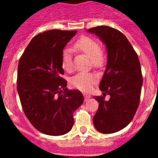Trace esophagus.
I'll return each mask as SVG.
<instances>
[{"instance_id": "obj_1", "label": "esophagus", "mask_w": 158, "mask_h": 158, "mask_svg": "<svg viewBox=\"0 0 158 158\" xmlns=\"http://www.w3.org/2000/svg\"><path fill=\"white\" fill-rule=\"evenodd\" d=\"M84 97H85V101H87L91 96L89 95H88V94H85V95H84Z\"/></svg>"}]
</instances>
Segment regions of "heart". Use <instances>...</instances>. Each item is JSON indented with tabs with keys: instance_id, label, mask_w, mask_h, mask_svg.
<instances>
[{
	"instance_id": "heart-1",
	"label": "heart",
	"mask_w": 158,
	"mask_h": 158,
	"mask_svg": "<svg viewBox=\"0 0 158 158\" xmlns=\"http://www.w3.org/2000/svg\"><path fill=\"white\" fill-rule=\"evenodd\" d=\"M75 47L85 53L90 59L92 65L95 67H101L105 62L104 54L101 50L99 44L94 39L87 36L81 38L75 44ZM62 67L66 71L73 69L72 50L65 48L62 52ZM97 80L96 75L92 73L80 72L71 78V84L75 88L82 91H88Z\"/></svg>"
}]
</instances>
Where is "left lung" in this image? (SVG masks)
Listing matches in <instances>:
<instances>
[{
  "label": "left lung",
  "instance_id": "8db88e82",
  "mask_svg": "<svg viewBox=\"0 0 158 158\" xmlns=\"http://www.w3.org/2000/svg\"><path fill=\"white\" fill-rule=\"evenodd\" d=\"M88 32L101 39L108 52L107 66L99 84L103 95L94 97L99 103L94 126L101 133H114L131 122L139 106L143 84L141 64L131 44L119 30L98 26ZM106 94L110 96L109 100H105Z\"/></svg>",
  "mask_w": 158,
  "mask_h": 158
}]
</instances>
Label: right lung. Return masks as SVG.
<instances>
[{
	"label": "right lung",
	"instance_id": "add662e5",
	"mask_svg": "<svg viewBox=\"0 0 158 158\" xmlns=\"http://www.w3.org/2000/svg\"><path fill=\"white\" fill-rule=\"evenodd\" d=\"M76 30H50L36 35L20 57L17 92L25 115L45 135H63L74 124L73 113L84 101L62 78V52Z\"/></svg>",
	"mask_w": 158,
	"mask_h": 158
}]
</instances>
